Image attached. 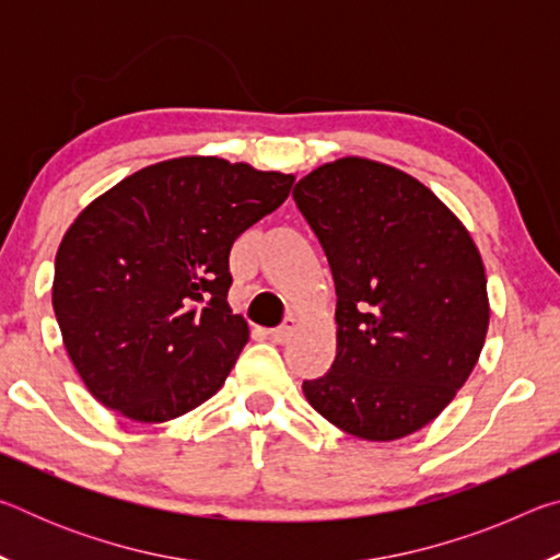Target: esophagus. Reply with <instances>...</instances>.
<instances>
[{
    "mask_svg": "<svg viewBox=\"0 0 560 560\" xmlns=\"http://www.w3.org/2000/svg\"><path fill=\"white\" fill-rule=\"evenodd\" d=\"M293 330H296V318L289 316L279 328L269 330V338L273 340V343H287V340L293 336Z\"/></svg>",
    "mask_w": 560,
    "mask_h": 560,
    "instance_id": "esophagus-1",
    "label": "esophagus"
}]
</instances>
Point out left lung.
Wrapping results in <instances>:
<instances>
[{
	"instance_id": "left-lung-1",
	"label": "left lung",
	"mask_w": 560,
	"mask_h": 560,
	"mask_svg": "<svg viewBox=\"0 0 560 560\" xmlns=\"http://www.w3.org/2000/svg\"><path fill=\"white\" fill-rule=\"evenodd\" d=\"M293 200L336 283V360L303 381L318 415L353 438L393 442L430 424L467 383L489 328L477 244L402 170L340 158Z\"/></svg>"
}]
</instances>
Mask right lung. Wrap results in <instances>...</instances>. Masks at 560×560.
I'll use <instances>...</instances> for the list:
<instances>
[{
  "label": "right lung",
  "instance_id": "add662e5",
  "mask_svg": "<svg viewBox=\"0 0 560 560\" xmlns=\"http://www.w3.org/2000/svg\"><path fill=\"white\" fill-rule=\"evenodd\" d=\"M293 175L175 158L120 179L63 234L51 303L101 405L165 422L220 390L249 326L232 314L230 249L287 200Z\"/></svg>",
  "mask_w": 560,
  "mask_h": 560
}]
</instances>
